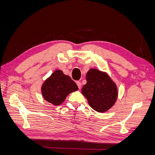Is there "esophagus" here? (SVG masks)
Masks as SVG:
<instances>
[{
    "mask_svg": "<svg viewBox=\"0 0 155 155\" xmlns=\"http://www.w3.org/2000/svg\"><path fill=\"white\" fill-rule=\"evenodd\" d=\"M76 84H77V85L78 86V88L80 89L81 87V83L80 81H77Z\"/></svg>",
    "mask_w": 155,
    "mask_h": 155,
    "instance_id": "esophagus-1",
    "label": "esophagus"
}]
</instances>
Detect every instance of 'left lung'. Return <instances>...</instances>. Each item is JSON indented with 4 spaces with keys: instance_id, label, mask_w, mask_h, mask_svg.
Segmentation results:
<instances>
[{
    "instance_id": "8db88e82",
    "label": "left lung",
    "mask_w": 155,
    "mask_h": 155,
    "mask_svg": "<svg viewBox=\"0 0 155 155\" xmlns=\"http://www.w3.org/2000/svg\"><path fill=\"white\" fill-rule=\"evenodd\" d=\"M87 84L81 90L89 105L98 112H105L114 105L118 88L107 73L91 68L86 75Z\"/></svg>"
}]
</instances>
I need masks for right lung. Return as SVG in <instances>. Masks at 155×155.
Returning a JSON list of instances; mask_svg holds the SVG:
<instances>
[{
	"mask_svg": "<svg viewBox=\"0 0 155 155\" xmlns=\"http://www.w3.org/2000/svg\"><path fill=\"white\" fill-rule=\"evenodd\" d=\"M78 90L76 83L60 70H55L41 87L44 99L55 106L61 104L69 94Z\"/></svg>",
	"mask_w": 155,
	"mask_h": 155,
	"instance_id": "right-lung-1",
	"label": "right lung"
}]
</instances>
